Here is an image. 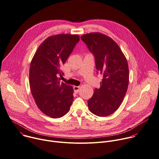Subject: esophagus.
<instances>
[{
  "label": "esophagus",
  "instance_id": "34e87169",
  "mask_svg": "<svg viewBox=\"0 0 159 159\" xmlns=\"http://www.w3.org/2000/svg\"><path fill=\"white\" fill-rule=\"evenodd\" d=\"M79 89H80V87H79V86H74V90L75 93H78L79 91Z\"/></svg>",
  "mask_w": 159,
  "mask_h": 159
}]
</instances>
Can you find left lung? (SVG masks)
Listing matches in <instances>:
<instances>
[{
    "label": "left lung",
    "mask_w": 159,
    "mask_h": 159,
    "mask_svg": "<svg viewBox=\"0 0 159 159\" xmlns=\"http://www.w3.org/2000/svg\"><path fill=\"white\" fill-rule=\"evenodd\" d=\"M81 39L94 56L97 74L103 76L100 87L95 89L87 102L89 109L97 116H110L118 109L127 90V61L119 45L107 35L90 33Z\"/></svg>",
    "instance_id": "left-lung-1"
}]
</instances>
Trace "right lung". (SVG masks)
Listing matches in <instances>:
<instances>
[{
	"label": "right lung",
	"mask_w": 159,
	"mask_h": 159,
	"mask_svg": "<svg viewBox=\"0 0 159 159\" xmlns=\"http://www.w3.org/2000/svg\"><path fill=\"white\" fill-rule=\"evenodd\" d=\"M78 35L59 34L47 38L39 47L29 71L31 93L39 109L52 118L69 111L73 102L72 86L60 83L62 66L79 42Z\"/></svg>",
	"instance_id": "obj_1"
}]
</instances>
